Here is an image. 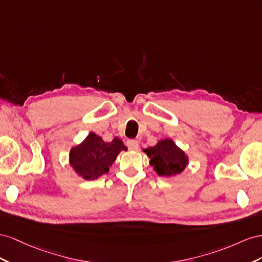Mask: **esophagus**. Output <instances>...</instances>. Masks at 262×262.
<instances>
[{
    "instance_id": "obj_1",
    "label": "esophagus",
    "mask_w": 262,
    "mask_h": 262,
    "mask_svg": "<svg viewBox=\"0 0 262 262\" xmlns=\"http://www.w3.org/2000/svg\"><path fill=\"white\" fill-rule=\"evenodd\" d=\"M127 147H128L130 150H136V149L138 148V141L136 139H128L127 140Z\"/></svg>"
}]
</instances>
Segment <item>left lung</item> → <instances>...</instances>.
<instances>
[{"mask_svg":"<svg viewBox=\"0 0 262 262\" xmlns=\"http://www.w3.org/2000/svg\"><path fill=\"white\" fill-rule=\"evenodd\" d=\"M150 158V164L161 177L181 173L188 164V157L171 139H162L154 147L144 150Z\"/></svg>","mask_w":262,"mask_h":262,"instance_id":"left-lung-1","label":"left lung"}]
</instances>
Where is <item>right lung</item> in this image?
Returning <instances> with one entry per match:
<instances>
[{"label":"right lung","mask_w":262,"mask_h":262,"mask_svg":"<svg viewBox=\"0 0 262 262\" xmlns=\"http://www.w3.org/2000/svg\"><path fill=\"white\" fill-rule=\"evenodd\" d=\"M127 150L121 139L114 138L105 143L100 136L91 133L81 145L70 151V164L85 180H94L107 173L117 155Z\"/></svg>","instance_id":"add662e5"}]
</instances>
